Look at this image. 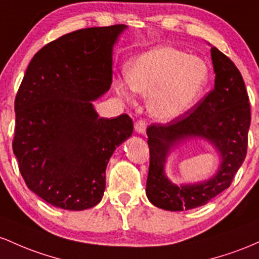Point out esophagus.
Masks as SVG:
<instances>
[{"label": "esophagus", "mask_w": 259, "mask_h": 259, "mask_svg": "<svg viewBox=\"0 0 259 259\" xmlns=\"http://www.w3.org/2000/svg\"><path fill=\"white\" fill-rule=\"evenodd\" d=\"M135 130L138 135H145V130H147V124L144 121H137L135 124Z\"/></svg>", "instance_id": "34e87169"}]
</instances>
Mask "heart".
Wrapping results in <instances>:
<instances>
[{
	"label": "heart",
	"mask_w": 259,
	"mask_h": 259,
	"mask_svg": "<svg viewBox=\"0 0 259 259\" xmlns=\"http://www.w3.org/2000/svg\"><path fill=\"white\" fill-rule=\"evenodd\" d=\"M208 80L205 61L171 46H158L131 62L127 77L115 82V91L124 101L132 100L133 92L148 95L149 114L172 121L198 103Z\"/></svg>",
	"instance_id": "heart-1"
}]
</instances>
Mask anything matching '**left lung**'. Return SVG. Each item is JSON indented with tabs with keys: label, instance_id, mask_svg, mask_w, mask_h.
<instances>
[{
	"label": "left lung",
	"instance_id": "8db88e82",
	"mask_svg": "<svg viewBox=\"0 0 259 259\" xmlns=\"http://www.w3.org/2000/svg\"><path fill=\"white\" fill-rule=\"evenodd\" d=\"M210 55L215 73L213 91L181 117L147 128L150 164L145 192L153 205L164 210H190L207 204L229 188L246 158L251 109L242 75L214 46ZM187 140L208 143L220 156V164L207 180L175 184L167 176L166 164Z\"/></svg>",
	"mask_w": 259,
	"mask_h": 259
}]
</instances>
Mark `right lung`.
Wrapping results in <instances>:
<instances>
[{
	"label": "right lung",
	"mask_w": 259,
	"mask_h": 259,
	"mask_svg": "<svg viewBox=\"0 0 259 259\" xmlns=\"http://www.w3.org/2000/svg\"><path fill=\"white\" fill-rule=\"evenodd\" d=\"M123 24L75 30L29 63L14 103L13 153L28 188L54 207L84 210L105 191L110 158L133 133L128 115L99 117Z\"/></svg>",
	"instance_id": "right-lung-1"
}]
</instances>
